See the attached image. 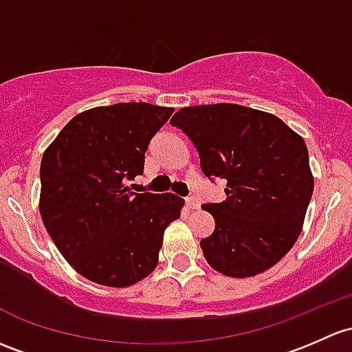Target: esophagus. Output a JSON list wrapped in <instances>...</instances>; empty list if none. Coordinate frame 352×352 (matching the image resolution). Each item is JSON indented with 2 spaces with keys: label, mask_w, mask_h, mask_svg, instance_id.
<instances>
[{
  "label": "esophagus",
  "mask_w": 352,
  "mask_h": 352,
  "mask_svg": "<svg viewBox=\"0 0 352 352\" xmlns=\"http://www.w3.org/2000/svg\"><path fill=\"white\" fill-rule=\"evenodd\" d=\"M186 206L188 207V209H199L201 202H199L197 197H187L186 199Z\"/></svg>",
  "instance_id": "34e87169"
}]
</instances>
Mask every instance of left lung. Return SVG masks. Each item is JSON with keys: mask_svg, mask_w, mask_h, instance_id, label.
<instances>
[{"mask_svg": "<svg viewBox=\"0 0 352 352\" xmlns=\"http://www.w3.org/2000/svg\"><path fill=\"white\" fill-rule=\"evenodd\" d=\"M170 123L194 142L207 179L226 180V201L202 206L216 223L201 241L207 263L232 278L278 263L300 236L314 192L302 136L275 114L229 102L182 108Z\"/></svg>", "mask_w": 352, "mask_h": 352, "instance_id": "1", "label": "left lung"}]
</instances>
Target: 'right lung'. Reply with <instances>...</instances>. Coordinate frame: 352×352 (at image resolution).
<instances>
[{
	"instance_id": "1",
	"label": "right lung",
	"mask_w": 352,
	"mask_h": 352,
	"mask_svg": "<svg viewBox=\"0 0 352 352\" xmlns=\"http://www.w3.org/2000/svg\"><path fill=\"white\" fill-rule=\"evenodd\" d=\"M173 108L120 102L82 111L43 151L38 209L62 256L104 287H131L158 265L164 232L180 217L175 194H133L151 136Z\"/></svg>"
}]
</instances>
